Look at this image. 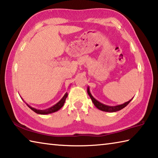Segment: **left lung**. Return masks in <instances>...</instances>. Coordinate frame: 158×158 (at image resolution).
Returning <instances> with one entry per match:
<instances>
[{"label": "left lung", "mask_w": 158, "mask_h": 158, "mask_svg": "<svg viewBox=\"0 0 158 158\" xmlns=\"http://www.w3.org/2000/svg\"><path fill=\"white\" fill-rule=\"evenodd\" d=\"M88 95L90 96V99H92V102H93L94 105L95 106L99 109L100 110H102V111H105V112H110V113H113V112H117L118 110H122V108H124V107L127 106L130 103V102L132 100V99L130 100V101H128L127 102L124 103V104H121V105H118V106H107V105H105V104H102L101 102H99L96 100L94 98L92 95L90 90H89V88H88Z\"/></svg>", "instance_id": "obj_1"}]
</instances>
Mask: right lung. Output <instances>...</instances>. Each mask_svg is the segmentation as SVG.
Returning <instances> with one entry per match:
<instances>
[{"instance_id":"1","label":"right lung","mask_w":158,"mask_h":158,"mask_svg":"<svg viewBox=\"0 0 158 158\" xmlns=\"http://www.w3.org/2000/svg\"><path fill=\"white\" fill-rule=\"evenodd\" d=\"M67 97H68V93H66L64 94V96L63 97V98L61 100H60V101L58 103H57V104H56L55 105H54L53 106H52L49 108L45 109V110H38V109H36L34 108L31 107L30 106H29L28 104H27V106L31 109V110H32L34 112H35V113H37V114H47L54 113V112H56V111H58L60 108H62L63 106L64 105L65 99L67 98Z\"/></svg>"}]
</instances>
